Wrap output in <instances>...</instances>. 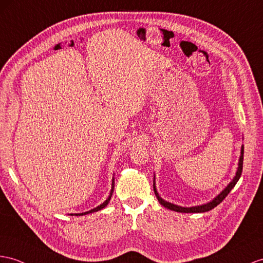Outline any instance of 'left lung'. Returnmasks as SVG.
Segmentation results:
<instances>
[{"mask_svg":"<svg viewBox=\"0 0 263 263\" xmlns=\"http://www.w3.org/2000/svg\"><path fill=\"white\" fill-rule=\"evenodd\" d=\"M243 153H245V147L242 146L241 148V156H240V161H239V167H238V171H236V174L233 178V181L230 183L228 186L224 189V191H222V193L217 195L214 200L212 202L210 203H206V204H203V205H198V206H193V208H182V206H178V205H175V204H172V203H168L164 201L163 198L158 195L157 191H156V187H155V183H154V192H155V195L157 197L158 202L162 204L163 206L167 208L172 211H175V212H181V213H203V212H208V211L214 209L215 206L219 205V204L224 200L228 196V194L231 192V190L235 186V184L238 183L239 178L241 177V174H242V168H243Z\"/></svg>","mask_w":263,"mask_h":263,"instance_id":"left-lung-1","label":"left lung"}]
</instances>
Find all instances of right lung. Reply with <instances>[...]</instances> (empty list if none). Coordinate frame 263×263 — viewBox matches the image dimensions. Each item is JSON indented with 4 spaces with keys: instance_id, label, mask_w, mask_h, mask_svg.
<instances>
[{
    "instance_id": "obj_1",
    "label": "right lung",
    "mask_w": 263,
    "mask_h": 263,
    "mask_svg": "<svg viewBox=\"0 0 263 263\" xmlns=\"http://www.w3.org/2000/svg\"><path fill=\"white\" fill-rule=\"evenodd\" d=\"M112 191H114V183H112V189H111V192H110V195H109V197L107 198V200L102 203V204H100L99 206H97V208H95V209H92L91 211H88V212H85V213H80V214H74V215H86V214H89V213H92V212H97V211H99V210H101V209H104L108 203H109V201H110V198H111V195H112Z\"/></svg>"
}]
</instances>
